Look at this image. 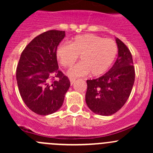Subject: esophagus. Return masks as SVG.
<instances>
[{
  "mask_svg": "<svg viewBox=\"0 0 153 153\" xmlns=\"http://www.w3.org/2000/svg\"><path fill=\"white\" fill-rule=\"evenodd\" d=\"M69 81H70L71 85H72V84H73L74 83H75V79H74V78H69Z\"/></svg>",
  "mask_w": 153,
  "mask_h": 153,
  "instance_id": "esophagus-1",
  "label": "esophagus"
}]
</instances>
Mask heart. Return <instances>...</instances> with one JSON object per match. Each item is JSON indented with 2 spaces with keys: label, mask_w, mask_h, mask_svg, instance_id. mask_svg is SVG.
<instances>
[{
  "label": "heart",
  "mask_w": 153,
  "mask_h": 153,
  "mask_svg": "<svg viewBox=\"0 0 153 153\" xmlns=\"http://www.w3.org/2000/svg\"><path fill=\"white\" fill-rule=\"evenodd\" d=\"M117 54L115 41L93 34L78 35L71 40L69 44H61L56 49L57 59L64 67H72L79 56L81 62L67 72L71 78L89 73L92 76L103 75L113 64Z\"/></svg>",
  "instance_id": "heart-1"
}]
</instances>
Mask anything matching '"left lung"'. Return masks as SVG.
<instances>
[{"mask_svg": "<svg viewBox=\"0 0 153 153\" xmlns=\"http://www.w3.org/2000/svg\"><path fill=\"white\" fill-rule=\"evenodd\" d=\"M118 58L106 73L96 79L87 80L86 103L91 111L101 115H113L129 98L135 81L132 54L118 38Z\"/></svg>", "mask_w": 153, "mask_h": 153, "instance_id": "8db88e82", "label": "left lung"}]
</instances>
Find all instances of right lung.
Returning a JSON list of instances; mask_svg holds the SVG:
<instances>
[{
    "mask_svg": "<svg viewBox=\"0 0 153 153\" xmlns=\"http://www.w3.org/2000/svg\"><path fill=\"white\" fill-rule=\"evenodd\" d=\"M65 31L49 30L35 37L22 52L16 70L18 89L32 112L47 115L63 105L70 81L58 69L56 49Z\"/></svg>",
    "mask_w": 153,
    "mask_h": 153,
    "instance_id": "1",
    "label": "right lung"
}]
</instances>
